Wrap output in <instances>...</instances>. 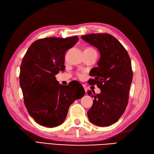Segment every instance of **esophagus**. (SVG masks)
<instances>
[{
    "instance_id": "1",
    "label": "esophagus",
    "mask_w": 154,
    "mask_h": 154,
    "mask_svg": "<svg viewBox=\"0 0 154 154\" xmlns=\"http://www.w3.org/2000/svg\"><path fill=\"white\" fill-rule=\"evenodd\" d=\"M82 86H83V88H84V89H85V92H87V90H88L87 86H86V85H82Z\"/></svg>"
}]
</instances>
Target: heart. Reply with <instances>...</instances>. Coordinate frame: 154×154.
<instances>
[{
    "mask_svg": "<svg viewBox=\"0 0 154 154\" xmlns=\"http://www.w3.org/2000/svg\"><path fill=\"white\" fill-rule=\"evenodd\" d=\"M85 52H87V53H90V54H96V56H97V52H96V51L95 49H94L92 48V47H88V48H86V49H85ZM84 75H85L84 73H77L78 77L80 78V79H82V78H83V77H84Z\"/></svg>",
    "mask_w": 154,
    "mask_h": 154,
    "instance_id": "obj_1",
    "label": "heart"
}]
</instances>
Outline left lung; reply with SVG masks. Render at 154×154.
Returning <instances> with one entry per match:
<instances>
[{
	"label": "left lung",
	"mask_w": 154,
	"mask_h": 154,
	"mask_svg": "<svg viewBox=\"0 0 154 154\" xmlns=\"http://www.w3.org/2000/svg\"><path fill=\"white\" fill-rule=\"evenodd\" d=\"M81 38L99 50L98 67L94 68L90 85H97L101 92L96 94L89 90L94 97L93 105L87 112L93 124L105 127L119 120L128 103L130 86L133 79L131 59L121 43L107 33L91 34Z\"/></svg>",
	"instance_id": "1"
}]
</instances>
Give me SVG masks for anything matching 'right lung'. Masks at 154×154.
Instances as JSON below:
<instances>
[{"label": "right lung", "mask_w": 154, "mask_h": 154, "mask_svg": "<svg viewBox=\"0 0 154 154\" xmlns=\"http://www.w3.org/2000/svg\"><path fill=\"white\" fill-rule=\"evenodd\" d=\"M71 38H45L33 42L21 64L19 83L25 107L38 124L54 128L62 124L69 106L84 96L83 87L62 85L55 75L65 68L64 55L78 42Z\"/></svg>", "instance_id": "add662e5"}]
</instances>
